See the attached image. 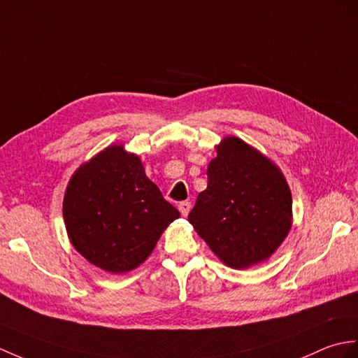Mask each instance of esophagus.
<instances>
[{"instance_id": "esophagus-1", "label": "esophagus", "mask_w": 358, "mask_h": 358, "mask_svg": "<svg viewBox=\"0 0 358 358\" xmlns=\"http://www.w3.org/2000/svg\"><path fill=\"white\" fill-rule=\"evenodd\" d=\"M190 207H192V206H190L189 201H182V203L178 204V210H180L182 217H187L189 212H190Z\"/></svg>"}]
</instances>
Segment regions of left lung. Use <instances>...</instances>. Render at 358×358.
<instances>
[{
	"label": "left lung",
	"instance_id": "left-lung-1",
	"mask_svg": "<svg viewBox=\"0 0 358 358\" xmlns=\"http://www.w3.org/2000/svg\"><path fill=\"white\" fill-rule=\"evenodd\" d=\"M207 166L189 222L218 259L245 270L271 257L293 226V198L284 173L238 137H224Z\"/></svg>",
	"mask_w": 358,
	"mask_h": 358
}]
</instances>
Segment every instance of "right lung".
<instances>
[{"instance_id":"1","label":"right lung","mask_w":358,"mask_h":358,"mask_svg":"<svg viewBox=\"0 0 358 358\" xmlns=\"http://www.w3.org/2000/svg\"><path fill=\"white\" fill-rule=\"evenodd\" d=\"M64 222L71 245L103 271L137 268L180 212L146 177L140 157L110 145L74 171L65 189Z\"/></svg>"}]
</instances>
